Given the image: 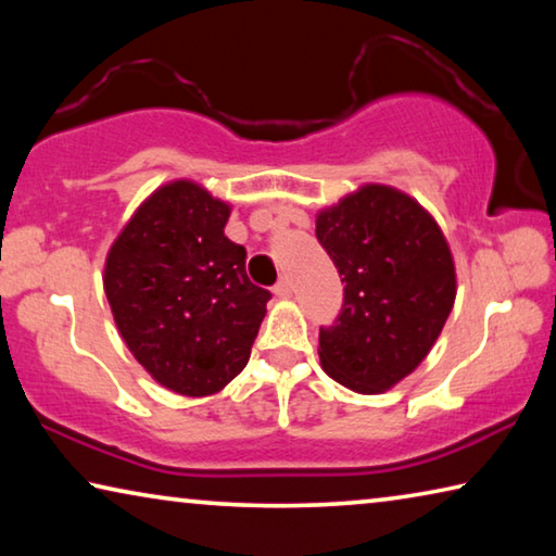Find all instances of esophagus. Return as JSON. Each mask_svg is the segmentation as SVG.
Segmentation results:
<instances>
[{
	"mask_svg": "<svg viewBox=\"0 0 556 556\" xmlns=\"http://www.w3.org/2000/svg\"><path fill=\"white\" fill-rule=\"evenodd\" d=\"M291 291H294V285H291L289 277H281V279L277 281V285H275V294H277L279 299L291 296Z\"/></svg>",
	"mask_w": 556,
	"mask_h": 556,
	"instance_id": "obj_1",
	"label": "esophagus"
}]
</instances>
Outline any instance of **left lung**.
<instances>
[{
	"mask_svg": "<svg viewBox=\"0 0 556 556\" xmlns=\"http://www.w3.org/2000/svg\"><path fill=\"white\" fill-rule=\"evenodd\" d=\"M343 279V308L318 331L321 368L361 394L390 390L425 361L456 299L437 220L392 186L368 184L316 215Z\"/></svg>",
	"mask_w": 556,
	"mask_h": 556,
	"instance_id": "obj_1",
	"label": "left lung"
}]
</instances>
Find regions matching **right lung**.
Returning <instances> with one entry per match:
<instances>
[{"instance_id":"1","label":"right lung","mask_w":556,"mask_h":556,"mask_svg":"<svg viewBox=\"0 0 556 556\" xmlns=\"http://www.w3.org/2000/svg\"><path fill=\"white\" fill-rule=\"evenodd\" d=\"M230 205L193 181L149 195L112 242L105 294L139 365L172 392H220L250 361L267 289L244 271L242 244L225 238Z\"/></svg>"}]
</instances>
